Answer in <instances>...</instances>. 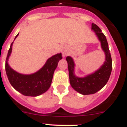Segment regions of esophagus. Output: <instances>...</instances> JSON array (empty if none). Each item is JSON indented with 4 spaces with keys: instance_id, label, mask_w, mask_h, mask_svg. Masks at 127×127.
Returning a JSON list of instances; mask_svg holds the SVG:
<instances>
[{
    "instance_id": "34e87169",
    "label": "esophagus",
    "mask_w": 127,
    "mask_h": 127,
    "mask_svg": "<svg viewBox=\"0 0 127 127\" xmlns=\"http://www.w3.org/2000/svg\"><path fill=\"white\" fill-rule=\"evenodd\" d=\"M69 54V51L67 50V49H65V50H64L62 52V56L64 58L65 57V56H67Z\"/></svg>"
}]
</instances>
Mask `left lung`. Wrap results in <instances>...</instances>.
I'll return each instance as SVG.
<instances>
[{"mask_svg": "<svg viewBox=\"0 0 127 127\" xmlns=\"http://www.w3.org/2000/svg\"><path fill=\"white\" fill-rule=\"evenodd\" d=\"M92 30L98 37L101 45V49L105 54V60L103 64L94 73L80 77L75 75V64L73 58L71 56L66 58L71 87L76 92L84 95L94 94L101 90L108 81L112 69V61L106 36L95 24H92Z\"/></svg>", "mask_w": 127, "mask_h": 127, "instance_id": "8db88e82", "label": "left lung"}]
</instances>
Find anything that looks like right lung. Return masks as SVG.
I'll list each match as a JSON object with an SVG mask.
<instances>
[{
  "mask_svg": "<svg viewBox=\"0 0 127 127\" xmlns=\"http://www.w3.org/2000/svg\"><path fill=\"white\" fill-rule=\"evenodd\" d=\"M18 35L19 33L15 39ZM13 43L12 42L11 44L6 60V73L11 85L15 90L25 96L37 97L45 93L51 87L58 64L62 59V53H58L49 58L42 67L35 73L28 75L22 74L13 69L8 64Z\"/></svg>",
  "mask_w": 127,
  "mask_h": 127,
  "instance_id": "1",
  "label": "right lung"
}]
</instances>
